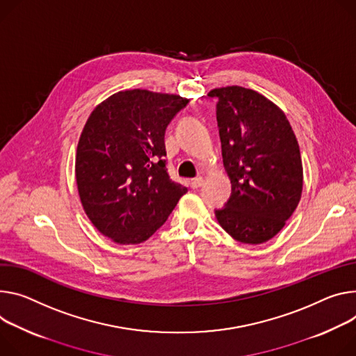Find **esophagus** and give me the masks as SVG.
Segmentation results:
<instances>
[{
    "instance_id": "obj_1",
    "label": "esophagus",
    "mask_w": 356,
    "mask_h": 356,
    "mask_svg": "<svg viewBox=\"0 0 356 356\" xmlns=\"http://www.w3.org/2000/svg\"><path fill=\"white\" fill-rule=\"evenodd\" d=\"M203 181H204L203 177H196L190 181V186H191V188H199L203 186Z\"/></svg>"
}]
</instances>
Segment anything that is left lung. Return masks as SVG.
I'll list each match as a JSON object with an SVG mask.
<instances>
[{"instance_id":"obj_1","label":"left lung","mask_w":356,"mask_h":356,"mask_svg":"<svg viewBox=\"0 0 356 356\" xmlns=\"http://www.w3.org/2000/svg\"><path fill=\"white\" fill-rule=\"evenodd\" d=\"M222 163L232 196L216 210L221 227L244 244H263L296 211L304 184L297 138L285 113L254 89L214 88Z\"/></svg>"}]
</instances>
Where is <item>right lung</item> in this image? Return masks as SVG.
Listing matches in <instances>:
<instances>
[{"label": "right lung", "instance_id": "right-lung-1", "mask_svg": "<svg viewBox=\"0 0 356 356\" xmlns=\"http://www.w3.org/2000/svg\"><path fill=\"white\" fill-rule=\"evenodd\" d=\"M187 104L180 95L126 89L90 112L76 147V186L88 218L113 243L146 241L187 191L163 160L166 127Z\"/></svg>", "mask_w": 356, "mask_h": 356}]
</instances>
